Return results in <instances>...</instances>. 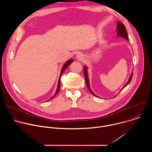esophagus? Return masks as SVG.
Listing matches in <instances>:
<instances>
[{
  "mask_svg": "<svg viewBox=\"0 0 152 152\" xmlns=\"http://www.w3.org/2000/svg\"><path fill=\"white\" fill-rule=\"evenodd\" d=\"M76 59H77L78 60H82L83 59V54L81 53V52H79L76 54Z\"/></svg>",
  "mask_w": 152,
  "mask_h": 152,
  "instance_id": "1",
  "label": "esophagus"
}]
</instances>
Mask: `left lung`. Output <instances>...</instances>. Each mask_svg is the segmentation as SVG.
Segmentation results:
<instances>
[{
    "mask_svg": "<svg viewBox=\"0 0 152 152\" xmlns=\"http://www.w3.org/2000/svg\"><path fill=\"white\" fill-rule=\"evenodd\" d=\"M117 36H119V37H121L125 39H126L127 40L129 41V37H128V35H127V31H126V28L124 26V25L121 23V22H119V21H118L117 23ZM87 70H88V67L86 66H84L83 67V72H84V75H85V81H86V86H87V87L88 88V90H90V91L91 93V94L96 96V97H99L100 98V97L97 96V95H96L93 92V91L91 90V88H90V82H89V78H88V72H87ZM132 76H133V72L131 73V76L129 77V79L127 81V82L126 83V85L123 86V87L121 88V91L124 88L126 87V86L131 82L132 79Z\"/></svg>",
    "mask_w": 152,
    "mask_h": 152,
    "instance_id": "8db88e82",
    "label": "left lung"
}]
</instances>
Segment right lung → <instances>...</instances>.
<instances>
[{"mask_svg":"<svg viewBox=\"0 0 152 152\" xmlns=\"http://www.w3.org/2000/svg\"><path fill=\"white\" fill-rule=\"evenodd\" d=\"M73 62V59H69V61H67L66 63H65L64 64V66H63V67L62 68V69H61V74H60V76H59V80H58V87H57V90H56V93H55V95L54 96H53L52 97H51V98L50 99H49L48 100H51V99H53L56 96V94L58 93V92H59V89H60V78H61V75L63 74V73H64V72L65 71V70H66L69 66ZM48 101V100H47Z\"/></svg>","mask_w":152,"mask_h":152,"instance_id":"1","label":"right lung"}]
</instances>
